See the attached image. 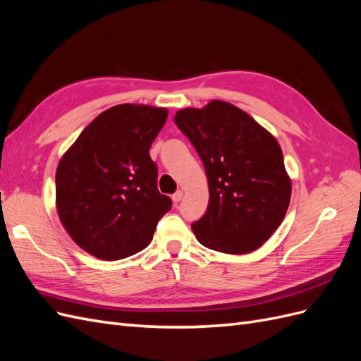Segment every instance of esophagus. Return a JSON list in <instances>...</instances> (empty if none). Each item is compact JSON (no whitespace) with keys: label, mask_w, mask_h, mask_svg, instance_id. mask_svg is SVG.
Listing matches in <instances>:
<instances>
[{"label":"esophagus","mask_w":361,"mask_h":361,"mask_svg":"<svg viewBox=\"0 0 361 361\" xmlns=\"http://www.w3.org/2000/svg\"><path fill=\"white\" fill-rule=\"evenodd\" d=\"M182 197H183V192L179 190V191H176L174 192L173 195H171V199H173V203L174 204H178L180 200H182Z\"/></svg>","instance_id":"34e87169"}]
</instances>
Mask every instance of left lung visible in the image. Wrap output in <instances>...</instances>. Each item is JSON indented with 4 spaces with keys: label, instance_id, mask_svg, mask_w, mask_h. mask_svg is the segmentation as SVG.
<instances>
[{
    "label": "left lung",
    "instance_id": "1",
    "mask_svg": "<svg viewBox=\"0 0 361 361\" xmlns=\"http://www.w3.org/2000/svg\"><path fill=\"white\" fill-rule=\"evenodd\" d=\"M174 123L197 152L209 185L204 215L191 228L199 243L228 255L255 251L277 231L290 180L277 140L235 105L185 108Z\"/></svg>",
    "mask_w": 361,
    "mask_h": 361
}]
</instances>
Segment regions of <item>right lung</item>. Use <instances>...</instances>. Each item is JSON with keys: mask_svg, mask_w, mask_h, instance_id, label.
I'll use <instances>...</instances> for the list:
<instances>
[{"mask_svg": "<svg viewBox=\"0 0 361 361\" xmlns=\"http://www.w3.org/2000/svg\"><path fill=\"white\" fill-rule=\"evenodd\" d=\"M167 110L116 105L87 126L59 164L60 220L87 253L118 260L146 248L171 199L158 191L149 149Z\"/></svg>", "mask_w": 361, "mask_h": 361, "instance_id": "right-lung-1", "label": "right lung"}]
</instances>
